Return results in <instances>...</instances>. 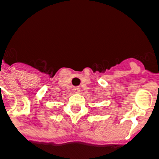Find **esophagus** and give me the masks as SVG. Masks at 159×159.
<instances>
[{
	"instance_id": "obj_1",
	"label": "esophagus",
	"mask_w": 159,
	"mask_h": 159,
	"mask_svg": "<svg viewBox=\"0 0 159 159\" xmlns=\"http://www.w3.org/2000/svg\"><path fill=\"white\" fill-rule=\"evenodd\" d=\"M73 92H74V93H79L80 92L79 87H74V88H73Z\"/></svg>"
}]
</instances>
